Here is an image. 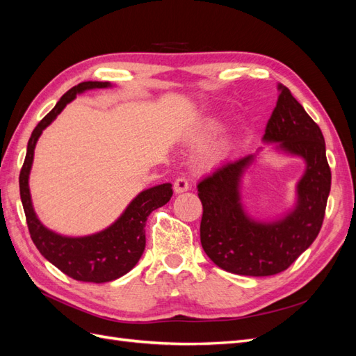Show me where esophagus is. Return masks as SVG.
Masks as SVG:
<instances>
[{
	"mask_svg": "<svg viewBox=\"0 0 356 356\" xmlns=\"http://www.w3.org/2000/svg\"><path fill=\"white\" fill-rule=\"evenodd\" d=\"M190 188V182L186 177H178L174 182V190L175 193H184Z\"/></svg>",
	"mask_w": 356,
	"mask_h": 356,
	"instance_id": "esophagus-1",
	"label": "esophagus"
}]
</instances>
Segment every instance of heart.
I'll use <instances>...</instances> for the list:
<instances>
[{"mask_svg": "<svg viewBox=\"0 0 356 356\" xmlns=\"http://www.w3.org/2000/svg\"><path fill=\"white\" fill-rule=\"evenodd\" d=\"M217 126L215 124H212V126H209V129L212 131V129H215ZM224 156V148L220 145V147H213V148H211L209 152L207 153V160L208 161H217V160H220L221 157Z\"/></svg>", "mask_w": 356, "mask_h": 356, "instance_id": "obj_1", "label": "heart"}]
</instances>
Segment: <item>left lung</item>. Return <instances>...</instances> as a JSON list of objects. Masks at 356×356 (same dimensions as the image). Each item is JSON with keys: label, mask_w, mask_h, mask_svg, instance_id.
<instances>
[{"label": "left lung", "mask_w": 356, "mask_h": 356, "mask_svg": "<svg viewBox=\"0 0 356 356\" xmlns=\"http://www.w3.org/2000/svg\"><path fill=\"white\" fill-rule=\"evenodd\" d=\"M268 118L264 141L306 160L298 182L297 208L282 221L255 222L245 215L239 181L252 156L225 161L197 184L203 207L200 242L203 251L225 272L245 276H272L293 264L314 243L325 217L331 169L319 126L285 86Z\"/></svg>", "instance_id": "obj_1"}]
</instances>
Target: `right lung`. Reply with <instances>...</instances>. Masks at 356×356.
Listing matches in <instances>:
<instances>
[{
	"label": "right lung",
	"mask_w": 356,
	"mask_h": 356,
	"mask_svg": "<svg viewBox=\"0 0 356 356\" xmlns=\"http://www.w3.org/2000/svg\"><path fill=\"white\" fill-rule=\"evenodd\" d=\"M108 81H83L74 86L32 131L28 141L26 157L19 175V190L22 199L31 239L41 255L56 266L60 272L81 282H110L131 272L145 250V222L154 209L163 207L172 197V186L161 184L138 195L123 215L111 227L86 238H63L47 230L32 209L28 187L29 170L34 159V148L41 132L55 120L77 93L89 89L108 88Z\"/></svg>",
	"instance_id": "right-lung-1"
}]
</instances>
